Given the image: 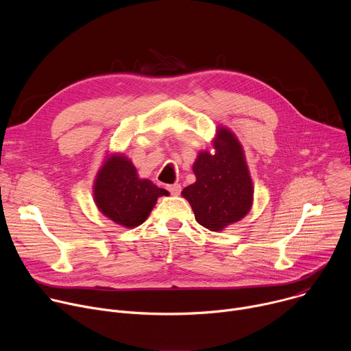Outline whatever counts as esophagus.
<instances>
[{
	"label": "esophagus",
	"mask_w": 351,
	"mask_h": 351,
	"mask_svg": "<svg viewBox=\"0 0 351 351\" xmlns=\"http://www.w3.org/2000/svg\"><path fill=\"white\" fill-rule=\"evenodd\" d=\"M168 190H169V193H171L172 195H179L182 187H180V184H169V186H168Z\"/></svg>",
	"instance_id": "1"
}]
</instances>
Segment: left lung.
<instances>
[{
    "mask_svg": "<svg viewBox=\"0 0 351 351\" xmlns=\"http://www.w3.org/2000/svg\"><path fill=\"white\" fill-rule=\"evenodd\" d=\"M213 147L214 154L207 149L198 153L193 164L195 182L184 187L182 195L199 225L221 232L252 210L254 186L243 145L232 130L218 126Z\"/></svg>",
    "mask_w": 351,
    "mask_h": 351,
    "instance_id": "left-lung-1",
    "label": "left lung"
}]
</instances>
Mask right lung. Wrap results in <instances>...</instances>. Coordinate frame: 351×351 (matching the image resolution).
Masks as SVG:
<instances>
[{
    "label": "right lung",
    "mask_w": 351,
    "mask_h": 351,
    "mask_svg": "<svg viewBox=\"0 0 351 351\" xmlns=\"http://www.w3.org/2000/svg\"><path fill=\"white\" fill-rule=\"evenodd\" d=\"M168 194L152 180L138 178L133 162L121 153L107 156L93 183V197L98 211L128 229L141 225L158 197Z\"/></svg>",
    "instance_id": "add662e5"
}]
</instances>
